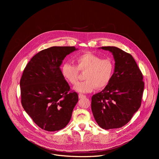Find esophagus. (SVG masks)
<instances>
[{
	"label": "esophagus",
	"instance_id": "obj_1",
	"mask_svg": "<svg viewBox=\"0 0 159 159\" xmlns=\"http://www.w3.org/2000/svg\"><path fill=\"white\" fill-rule=\"evenodd\" d=\"M78 97H79L80 98H86V96L85 95H83V94H82V93H80V94L78 95Z\"/></svg>",
	"mask_w": 159,
	"mask_h": 159
}]
</instances>
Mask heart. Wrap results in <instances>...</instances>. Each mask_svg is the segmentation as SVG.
Instances as JSON below:
<instances>
[{
	"mask_svg": "<svg viewBox=\"0 0 159 159\" xmlns=\"http://www.w3.org/2000/svg\"><path fill=\"white\" fill-rule=\"evenodd\" d=\"M76 66L65 63L62 73L66 80L71 84L78 81L80 72H84V81L79 83L75 89L82 93H88L95 88L100 89L107 86L113 77L115 64L111 58L102 59L97 55L86 53L76 58Z\"/></svg>",
	"mask_w": 159,
	"mask_h": 159,
	"instance_id": "1",
	"label": "heart"
}]
</instances>
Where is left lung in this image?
Masks as SVG:
<instances>
[{"label": "left lung", "instance_id": "8db88e82", "mask_svg": "<svg viewBox=\"0 0 159 159\" xmlns=\"http://www.w3.org/2000/svg\"><path fill=\"white\" fill-rule=\"evenodd\" d=\"M100 48L113 53L115 70L109 84L92 97L91 109L101 128L117 129L127 124L141 106L143 74L129 53L115 46Z\"/></svg>", "mask_w": 159, "mask_h": 159}]
</instances>
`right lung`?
<instances>
[{
    "mask_svg": "<svg viewBox=\"0 0 159 159\" xmlns=\"http://www.w3.org/2000/svg\"><path fill=\"white\" fill-rule=\"evenodd\" d=\"M75 46H52L36 54L28 62L20 80L21 104L42 129L54 132L69 122L78 101L60 66Z\"/></svg>",
    "mask_w": 159,
    "mask_h": 159,
    "instance_id": "1",
    "label": "right lung"
}]
</instances>
